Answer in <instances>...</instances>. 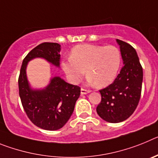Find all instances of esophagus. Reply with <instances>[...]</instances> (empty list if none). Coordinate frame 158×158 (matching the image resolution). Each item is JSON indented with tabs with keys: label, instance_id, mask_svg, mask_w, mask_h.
<instances>
[{
	"label": "esophagus",
	"instance_id": "esophagus-1",
	"mask_svg": "<svg viewBox=\"0 0 158 158\" xmlns=\"http://www.w3.org/2000/svg\"><path fill=\"white\" fill-rule=\"evenodd\" d=\"M91 93V91H90V90H89V89H81V95L87 94V93Z\"/></svg>",
	"mask_w": 158,
	"mask_h": 158
}]
</instances>
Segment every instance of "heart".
I'll return each mask as SVG.
<instances>
[{
    "instance_id": "1",
    "label": "heart",
    "mask_w": 158,
    "mask_h": 158,
    "mask_svg": "<svg viewBox=\"0 0 158 158\" xmlns=\"http://www.w3.org/2000/svg\"><path fill=\"white\" fill-rule=\"evenodd\" d=\"M122 62L120 50L115 46L81 44L73 47L70 57L62 62V69L77 84L86 69L88 81L98 87L108 85L116 77Z\"/></svg>"
}]
</instances>
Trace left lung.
Returning a JSON list of instances; mask_svg holds the SVG:
<instances>
[{
	"instance_id": "8db88e82",
	"label": "left lung",
	"mask_w": 158,
	"mask_h": 158,
	"mask_svg": "<svg viewBox=\"0 0 158 158\" xmlns=\"http://www.w3.org/2000/svg\"><path fill=\"white\" fill-rule=\"evenodd\" d=\"M116 42L124 65L112 84L100 90L101 101L96 107L99 116L112 123L126 120L135 111L143 79L142 67L135 48L122 40Z\"/></svg>"
}]
</instances>
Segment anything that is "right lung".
I'll return each mask as SVG.
<instances>
[{
	"label": "right lung",
	"mask_w": 158,
	"mask_h": 158,
	"mask_svg": "<svg viewBox=\"0 0 158 158\" xmlns=\"http://www.w3.org/2000/svg\"><path fill=\"white\" fill-rule=\"evenodd\" d=\"M61 45L43 43L24 58L19 73V94L23 109L33 123L43 130L56 131L69 120L81 94V88L65 82L60 77L51 78L44 89H32L27 77V65L31 60L44 58L49 63L60 67Z\"/></svg>",
	"instance_id": "add662e5"
}]
</instances>
